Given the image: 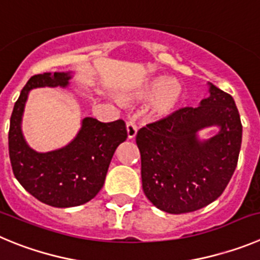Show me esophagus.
<instances>
[{"label":"esophagus","mask_w":260,"mask_h":260,"mask_svg":"<svg viewBox=\"0 0 260 260\" xmlns=\"http://www.w3.org/2000/svg\"><path fill=\"white\" fill-rule=\"evenodd\" d=\"M127 135H128V139L132 140L135 139L136 135H137V127H136V124L133 123V121H127Z\"/></svg>","instance_id":"34e87169"}]
</instances>
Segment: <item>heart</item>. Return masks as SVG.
<instances>
[{"mask_svg":"<svg viewBox=\"0 0 260 260\" xmlns=\"http://www.w3.org/2000/svg\"><path fill=\"white\" fill-rule=\"evenodd\" d=\"M135 98L153 97V110L159 116H166L176 109L182 97V88L176 80L159 76L147 81L133 93Z\"/></svg>","mask_w":260,"mask_h":260,"instance_id":"obj_1","label":"heart"}]
</instances>
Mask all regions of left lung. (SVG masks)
<instances>
[{"label": "left lung", "mask_w": 260, "mask_h": 260, "mask_svg": "<svg viewBox=\"0 0 260 260\" xmlns=\"http://www.w3.org/2000/svg\"><path fill=\"white\" fill-rule=\"evenodd\" d=\"M212 125L221 131L201 142L198 131ZM241 141L242 124L235 100L210 84V97L198 107H182L137 132L145 196L168 214L210 205L235 172Z\"/></svg>", "instance_id": "obj_1"}]
</instances>
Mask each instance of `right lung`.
Listing matches in <instances>:
<instances>
[{
  "label": "right lung",
  "mask_w": 260,
  "mask_h": 260,
  "mask_svg": "<svg viewBox=\"0 0 260 260\" xmlns=\"http://www.w3.org/2000/svg\"><path fill=\"white\" fill-rule=\"evenodd\" d=\"M70 72L32 76L14 105L9 129V155L16 180L35 198L53 207H74L89 202L105 184L116 147L127 140L121 119L102 123L84 118L81 129L62 149L39 153L22 133V116L28 93L43 86L69 85Z\"/></svg>",
  "instance_id": "right-lung-1"
}]
</instances>
